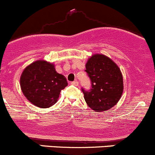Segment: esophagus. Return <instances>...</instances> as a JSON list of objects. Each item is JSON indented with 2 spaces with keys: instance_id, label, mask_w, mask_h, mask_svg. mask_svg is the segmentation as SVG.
I'll list each match as a JSON object with an SVG mask.
<instances>
[{
  "instance_id": "34e87169",
  "label": "esophagus",
  "mask_w": 155,
  "mask_h": 155,
  "mask_svg": "<svg viewBox=\"0 0 155 155\" xmlns=\"http://www.w3.org/2000/svg\"><path fill=\"white\" fill-rule=\"evenodd\" d=\"M71 84H72V85H74V86H76V87H78V82L77 81H73V82H71Z\"/></svg>"
}]
</instances>
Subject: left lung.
<instances>
[{
    "label": "left lung",
    "instance_id": "1",
    "mask_svg": "<svg viewBox=\"0 0 155 155\" xmlns=\"http://www.w3.org/2000/svg\"><path fill=\"white\" fill-rule=\"evenodd\" d=\"M86 72L92 89H82L88 106L96 112H105L120 100L124 91L123 75L117 64L105 55L93 54L86 63Z\"/></svg>",
    "mask_w": 155,
    "mask_h": 155
}]
</instances>
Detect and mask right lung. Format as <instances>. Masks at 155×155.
I'll return each instance as SVG.
<instances>
[{
	"mask_svg": "<svg viewBox=\"0 0 155 155\" xmlns=\"http://www.w3.org/2000/svg\"><path fill=\"white\" fill-rule=\"evenodd\" d=\"M67 86L66 78L56 71L54 64L43 59L25 67L20 77L23 95L31 103L41 108L56 104L61 90Z\"/></svg>",
	"mask_w": 155,
	"mask_h": 155,
	"instance_id": "1",
	"label": "right lung"
}]
</instances>
